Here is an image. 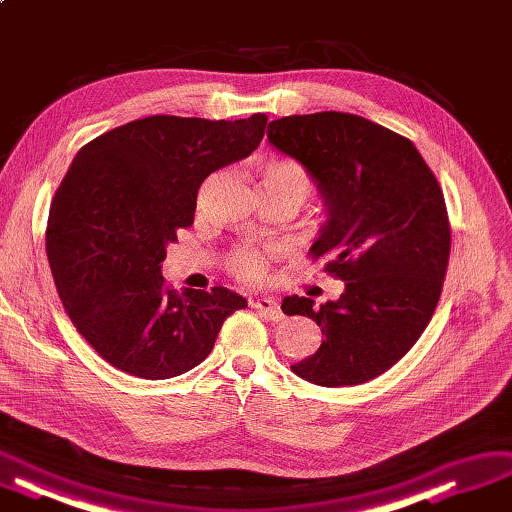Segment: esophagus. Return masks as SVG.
Returning a JSON list of instances; mask_svg holds the SVG:
<instances>
[{"mask_svg": "<svg viewBox=\"0 0 512 512\" xmlns=\"http://www.w3.org/2000/svg\"><path fill=\"white\" fill-rule=\"evenodd\" d=\"M252 307H254L256 311L267 315L269 320H273V322H279L281 317H284V313H281L277 301H275V298H271V296H258V298H254Z\"/></svg>", "mask_w": 512, "mask_h": 512, "instance_id": "34e87169", "label": "esophagus"}]
</instances>
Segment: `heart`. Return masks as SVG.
Here are the masks:
<instances>
[{
	"mask_svg": "<svg viewBox=\"0 0 512 512\" xmlns=\"http://www.w3.org/2000/svg\"><path fill=\"white\" fill-rule=\"evenodd\" d=\"M262 199H286L301 207L313 192L309 173L290 158H273L256 171ZM231 269L243 279H260L267 271V258L254 248H241L228 258Z\"/></svg>",
	"mask_w": 512,
	"mask_h": 512,
	"instance_id": "heart-1",
	"label": "heart"
}]
</instances>
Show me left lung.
<instances>
[{
    "mask_svg": "<svg viewBox=\"0 0 512 512\" xmlns=\"http://www.w3.org/2000/svg\"><path fill=\"white\" fill-rule=\"evenodd\" d=\"M267 135L315 180L326 222L309 254L345 281L339 301L281 303L324 334L292 370L324 387L366 383L407 354L438 305L451 252L443 190L411 139L356 114L284 116Z\"/></svg>",
    "mask_w": 512,
    "mask_h": 512,
    "instance_id": "1",
    "label": "left lung"
}]
</instances>
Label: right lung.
<instances>
[{
	"label": "right lung",
	"mask_w": 512,
	"mask_h": 512,
	"mask_svg": "<svg viewBox=\"0 0 512 512\" xmlns=\"http://www.w3.org/2000/svg\"><path fill=\"white\" fill-rule=\"evenodd\" d=\"M267 116H148L80 148L50 205L46 254L61 303L97 354L139 379L201 364L243 296L178 294L163 279L167 245L195 222L209 173L250 156Z\"/></svg>",
	"instance_id": "right-lung-1"
}]
</instances>
